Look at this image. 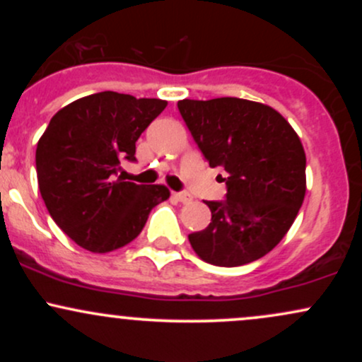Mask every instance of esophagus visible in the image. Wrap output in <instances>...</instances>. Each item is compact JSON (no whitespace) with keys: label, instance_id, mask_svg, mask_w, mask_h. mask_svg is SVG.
I'll use <instances>...</instances> for the list:
<instances>
[{"label":"esophagus","instance_id":"1","mask_svg":"<svg viewBox=\"0 0 362 362\" xmlns=\"http://www.w3.org/2000/svg\"><path fill=\"white\" fill-rule=\"evenodd\" d=\"M173 195H175L177 201L184 202V204H185V202H190V201H192V195L187 194V192H175Z\"/></svg>","mask_w":362,"mask_h":362}]
</instances>
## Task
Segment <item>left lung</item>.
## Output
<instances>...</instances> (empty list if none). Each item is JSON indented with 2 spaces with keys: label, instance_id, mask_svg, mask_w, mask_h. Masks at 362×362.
<instances>
[{
  "label": "left lung",
  "instance_id": "left-lung-1",
  "mask_svg": "<svg viewBox=\"0 0 362 362\" xmlns=\"http://www.w3.org/2000/svg\"><path fill=\"white\" fill-rule=\"evenodd\" d=\"M209 167L226 172V201H207L211 223L189 235L207 264L238 267L267 255L296 219L306 192L300 136L264 103L223 97L178 102Z\"/></svg>",
  "mask_w": 362,
  "mask_h": 362
}]
</instances>
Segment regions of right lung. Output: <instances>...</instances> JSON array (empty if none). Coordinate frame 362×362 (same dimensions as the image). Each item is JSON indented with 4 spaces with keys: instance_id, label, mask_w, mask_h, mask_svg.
Here are the masks:
<instances>
[{
    "instance_id": "obj_1",
    "label": "right lung",
    "mask_w": 362,
    "mask_h": 362,
    "mask_svg": "<svg viewBox=\"0 0 362 362\" xmlns=\"http://www.w3.org/2000/svg\"><path fill=\"white\" fill-rule=\"evenodd\" d=\"M167 107L160 98L100 91L62 107L37 143V180L49 214L74 243L93 253L122 248L143 231L165 185L119 177L136 161V141Z\"/></svg>"
}]
</instances>
